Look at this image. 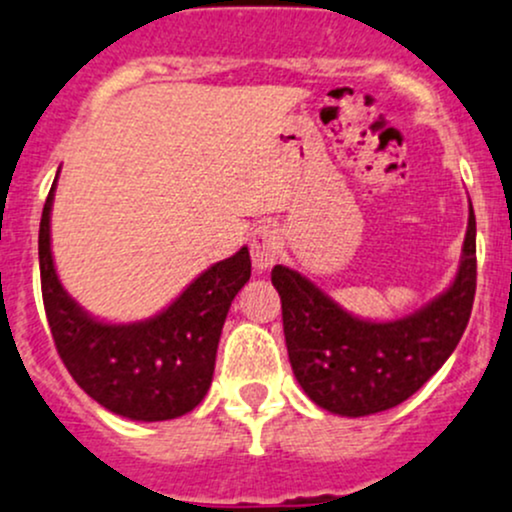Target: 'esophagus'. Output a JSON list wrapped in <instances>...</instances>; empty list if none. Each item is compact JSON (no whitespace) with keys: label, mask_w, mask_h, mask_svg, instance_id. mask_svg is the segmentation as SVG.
Wrapping results in <instances>:
<instances>
[{"label":"esophagus","mask_w":512,"mask_h":512,"mask_svg":"<svg viewBox=\"0 0 512 512\" xmlns=\"http://www.w3.org/2000/svg\"><path fill=\"white\" fill-rule=\"evenodd\" d=\"M280 254V234L271 224L258 227L251 236V263H254L256 273H266L273 263L278 261Z\"/></svg>","instance_id":"obj_1"}]
</instances>
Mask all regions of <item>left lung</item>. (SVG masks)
I'll return each mask as SVG.
<instances>
[{"label": "left lung", "mask_w": 512, "mask_h": 512, "mask_svg": "<svg viewBox=\"0 0 512 512\" xmlns=\"http://www.w3.org/2000/svg\"><path fill=\"white\" fill-rule=\"evenodd\" d=\"M280 302L288 359L307 398L342 417L390 410L420 390L452 356L476 293V217L459 271L447 290L408 317L371 322L354 317L288 266L271 271Z\"/></svg>", "instance_id": "1"}]
</instances>
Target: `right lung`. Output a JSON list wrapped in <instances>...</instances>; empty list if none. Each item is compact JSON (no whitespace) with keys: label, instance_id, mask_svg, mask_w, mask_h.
<instances>
[{"label":"right lung","instance_id":"1","mask_svg":"<svg viewBox=\"0 0 512 512\" xmlns=\"http://www.w3.org/2000/svg\"><path fill=\"white\" fill-rule=\"evenodd\" d=\"M56 180L41 214L38 263L43 307L65 368L92 400L129 420H175L195 410L212 386L229 307L251 278L249 249L241 246L234 256L214 263L166 310L148 320H95L65 293L53 263L51 207Z\"/></svg>","mask_w":512,"mask_h":512}]
</instances>
